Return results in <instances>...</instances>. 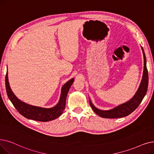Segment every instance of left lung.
Masks as SVG:
<instances>
[{
  "label": "left lung",
  "instance_id": "8db88e82",
  "mask_svg": "<svg viewBox=\"0 0 154 154\" xmlns=\"http://www.w3.org/2000/svg\"><path fill=\"white\" fill-rule=\"evenodd\" d=\"M142 49L144 57L143 75L140 85L139 86L138 90L135 94V96L130 100L126 102V103L122 104L112 109H110V110L107 111L100 110V109L95 108L91 103V102L90 101V104L91 108L93 109V110L101 117L107 119L122 118V117L128 116V115L132 113L138 106V105L140 104L145 95L147 93L149 84V74L147 68V65H146V57L143 49L142 48Z\"/></svg>",
  "mask_w": 154,
  "mask_h": 154
}]
</instances>
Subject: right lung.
Here are the masks:
<instances>
[{
    "label": "right lung",
    "mask_w": 154,
    "mask_h": 154,
    "mask_svg": "<svg viewBox=\"0 0 154 154\" xmlns=\"http://www.w3.org/2000/svg\"><path fill=\"white\" fill-rule=\"evenodd\" d=\"M73 82L74 79L72 78L64 85L62 88L59 103L54 107L51 108H45L30 105L19 100L11 89L8 82L7 71L5 75V88L7 96L14 106L20 115L28 119L39 122H48L57 119L63 113L65 108L67 94Z\"/></svg>",
    "instance_id": "1"
}]
</instances>
